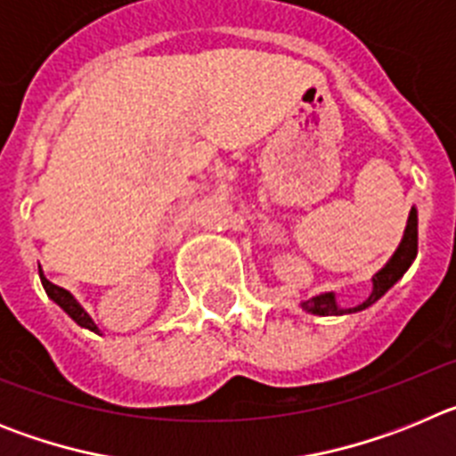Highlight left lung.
Instances as JSON below:
<instances>
[{
	"mask_svg": "<svg viewBox=\"0 0 456 456\" xmlns=\"http://www.w3.org/2000/svg\"><path fill=\"white\" fill-rule=\"evenodd\" d=\"M416 256H418V212L416 208H411L409 224H406V231H404V240H402V244L397 247L395 256L388 260V265H386V267L372 278V294H370L363 304L356 305V308H340V305L336 304V294L326 292V294H320V297H313V299L304 301L301 308L313 313V315H345V313H358V310L368 308V305H372L374 301L381 299V297H384V294L388 292V289L393 288L402 276H404V272L411 267V263L416 260Z\"/></svg>",
	"mask_w": 456,
	"mask_h": 456,
	"instance_id": "1",
	"label": "left lung"
}]
</instances>
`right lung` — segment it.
Instances as JSON below:
<instances>
[{
    "label": "right lung",
    "instance_id": "obj_1",
    "mask_svg": "<svg viewBox=\"0 0 456 456\" xmlns=\"http://www.w3.org/2000/svg\"><path fill=\"white\" fill-rule=\"evenodd\" d=\"M38 273H40V283H43V288H45L47 297H50V299L54 301L56 305H61V308L66 310L68 315H70L72 320L77 322L79 326H84V329H88V331L98 333V326L93 324V320H91V317H88V313L82 308V305L77 304V301H75V297H72V294L68 292V289L59 288V285H54V283H50V281H47V278L43 276V272H38Z\"/></svg>",
    "mask_w": 456,
    "mask_h": 456
}]
</instances>
